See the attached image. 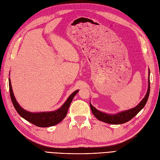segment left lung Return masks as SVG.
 <instances>
[{
  "label": "left lung",
  "mask_w": 160,
  "mask_h": 160,
  "mask_svg": "<svg viewBox=\"0 0 160 160\" xmlns=\"http://www.w3.org/2000/svg\"><path fill=\"white\" fill-rule=\"evenodd\" d=\"M149 72H150L149 69L148 88L146 95H145L144 98L141 101V102H140L136 107L126 111H121V112L116 114H108V113L101 112V111L98 110L90 103V108H91V111L94 115L95 117L99 121H101V122H103L109 124H115V125L126 123L129 122V120L132 119L133 118H134L135 116L144 108V106L146 105L148 101L149 95V91H150Z\"/></svg>",
  "instance_id": "obj_1"
}]
</instances>
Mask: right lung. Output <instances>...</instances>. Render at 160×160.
Segmentation results:
<instances>
[{
    "label": "right lung",
    "instance_id": "right-lung-1",
    "mask_svg": "<svg viewBox=\"0 0 160 160\" xmlns=\"http://www.w3.org/2000/svg\"><path fill=\"white\" fill-rule=\"evenodd\" d=\"M9 83V91H10V96L13 104L14 108H15L17 113L20 115L22 118L28 121L37 127L47 128L55 125L60 123L67 115V111L71 101L75 95L78 93L79 90L74 91L67 99L65 103L61 107L56 111H49V112H40V113H31L22 109L17 101L12 91L11 79H8Z\"/></svg>",
    "mask_w": 160,
    "mask_h": 160
}]
</instances>
